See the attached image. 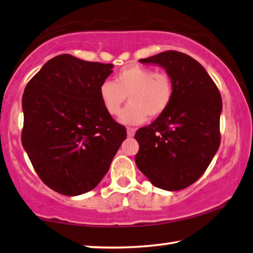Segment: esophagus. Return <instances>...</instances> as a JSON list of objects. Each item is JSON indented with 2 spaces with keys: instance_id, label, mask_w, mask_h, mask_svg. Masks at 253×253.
Instances as JSON below:
<instances>
[{
  "instance_id": "obj_1",
  "label": "esophagus",
  "mask_w": 253,
  "mask_h": 253,
  "mask_svg": "<svg viewBox=\"0 0 253 253\" xmlns=\"http://www.w3.org/2000/svg\"><path fill=\"white\" fill-rule=\"evenodd\" d=\"M135 130H136V129H135V128L128 127V128H127V135H128V136H129V137H133L134 135H135Z\"/></svg>"
}]
</instances>
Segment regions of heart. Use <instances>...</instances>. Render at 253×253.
<instances>
[{
	"label": "heart",
	"instance_id": "b5f03b06",
	"mask_svg": "<svg viewBox=\"0 0 253 253\" xmlns=\"http://www.w3.org/2000/svg\"><path fill=\"white\" fill-rule=\"evenodd\" d=\"M102 105L111 116H118L127 96L129 105L120 116L125 125H139L148 117L158 118L169 108L174 95L171 77L166 71H153L149 67L128 65L99 88Z\"/></svg>",
	"mask_w": 253,
	"mask_h": 253
}]
</instances>
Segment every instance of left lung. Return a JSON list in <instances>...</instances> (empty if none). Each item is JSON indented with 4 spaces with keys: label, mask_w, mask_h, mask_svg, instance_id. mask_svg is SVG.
<instances>
[{
    "label": "left lung",
    "mask_w": 253,
    "mask_h": 253,
    "mask_svg": "<svg viewBox=\"0 0 253 253\" xmlns=\"http://www.w3.org/2000/svg\"><path fill=\"white\" fill-rule=\"evenodd\" d=\"M139 62L163 67L174 95L165 114L135 134V163L154 186L183 190L202 176L219 148L220 93L205 68L182 52L166 51Z\"/></svg>",
    "instance_id": "obj_1"
}]
</instances>
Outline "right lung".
I'll use <instances>...</instances> for the list:
<instances>
[{
	"label": "right lung",
	"instance_id": "obj_1",
	"mask_svg": "<svg viewBox=\"0 0 253 253\" xmlns=\"http://www.w3.org/2000/svg\"><path fill=\"white\" fill-rule=\"evenodd\" d=\"M114 65L70 54L48 60L22 95V146L40 178L60 194H84L107 174L125 141L100 100Z\"/></svg>",
	"mask_w": 253,
	"mask_h": 253
}]
</instances>
